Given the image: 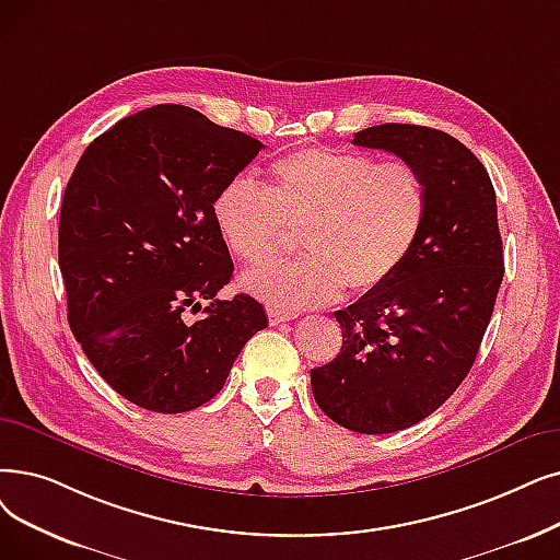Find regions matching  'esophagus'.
Segmentation results:
<instances>
[{"label": "esophagus", "instance_id": "34e87169", "mask_svg": "<svg viewBox=\"0 0 560 560\" xmlns=\"http://www.w3.org/2000/svg\"><path fill=\"white\" fill-rule=\"evenodd\" d=\"M293 318H298V313L281 311V308H267V320H270V325H281V323H288Z\"/></svg>", "mask_w": 560, "mask_h": 560}]
</instances>
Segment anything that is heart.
Masks as SVG:
<instances>
[{
	"instance_id": "1",
	"label": "heart",
	"mask_w": 560,
	"mask_h": 560,
	"mask_svg": "<svg viewBox=\"0 0 560 560\" xmlns=\"http://www.w3.org/2000/svg\"><path fill=\"white\" fill-rule=\"evenodd\" d=\"M270 189L247 176L224 183L212 220L226 249L262 265L283 245V224L302 229L298 260L242 279L247 293L279 306H323L392 281L417 252L428 224V185L407 160L302 149L270 166Z\"/></svg>"
}]
</instances>
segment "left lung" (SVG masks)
<instances>
[{"label": "left lung", "mask_w": 560, "mask_h": 560, "mask_svg": "<svg viewBox=\"0 0 560 560\" xmlns=\"http://www.w3.org/2000/svg\"><path fill=\"white\" fill-rule=\"evenodd\" d=\"M354 145L415 164L428 185V224L402 270L336 320L343 346L311 371L313 398L354 432L386 434L442 407L471 371L503 279L497 194L455 137L411 124L354 135Z\"/></svg>", "instance_id": "8db88e82"}]
</instances>
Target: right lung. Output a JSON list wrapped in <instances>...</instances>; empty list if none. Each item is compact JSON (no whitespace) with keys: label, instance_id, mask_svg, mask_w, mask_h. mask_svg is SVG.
<instances>
[{"label":"right lung","instance_id":"obj_1","mask_svg":"<svg viewBox=\"0 0 560 560\" xmlns=\"http://www.w3.org/2000/svg\"><path fill=\"white\" fill-rule=\"evenodd\" d=\"M260 149L197 109L158 105L95 137L66 185L59 267L68 325L101 377L143 409L201 407L267 327L254 298H217L233 260L212 220L217 191ZM199 310L197 322L186 320Z\"/></svg>","mask_w":560,"mask_h":560}]
</instances>
